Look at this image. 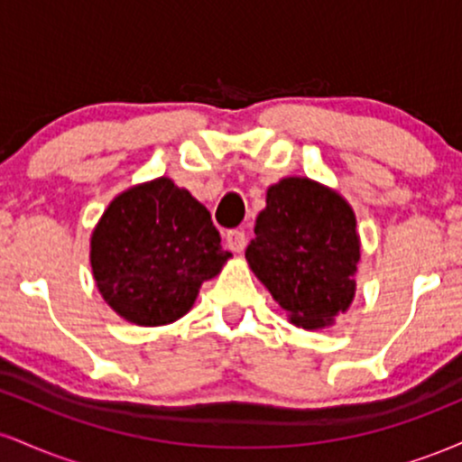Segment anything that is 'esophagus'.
Returning <instances> with one entry per match:
<instances>
[{"instance_id":"esophagus-1","label":"esophagus","mask_w":462,"mask_h":462,"mask_svg":"<svg viewBox=\"0 0 462 462\" xmlns=\"http://www.w3.org/2000/svg\"><path fill=\"white\" fill-rule=\"evenodd\" d=\"M226 245L232 249V252H243L247 245L245 230H227L226 232Z\"/></svg>"}]
</instances>
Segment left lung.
<instances>
[{"label": "left lung", "mask_w": 462, "mask_h": 462, "mask_svg": "<svg viewBox=\"0 0 462 462\" xmlns=\"http://www.w3.org/2000/svg\"><path fill=\"white\" fill-rule=\"evenodd\" d=\"M254 235L249 267L295 326L315 330L347 310L360 243L341 195L309 178L280 180L267 190Z\"/></svg>", "instance_id": "8db88e82"}]
</instances>
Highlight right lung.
Listing matches in <instances>:
<instances>
[{
  "mask_svg": "<svg viewBox=\"0 0 462 462\" xmlns=\"http://www.w3.org/2000/svg\"><path fill=\"white\" fill-rule=\"evenodd\" d=\"M210 213L169 178L113 199L91 238V267L110 309L139 326L187 315L204 280L232 256Z\"/></svg>",
  "mask_w": 462,
  "mask_h": 462,
  "instance_id": "1",
  "label": "right lung"
}]
</instances>
